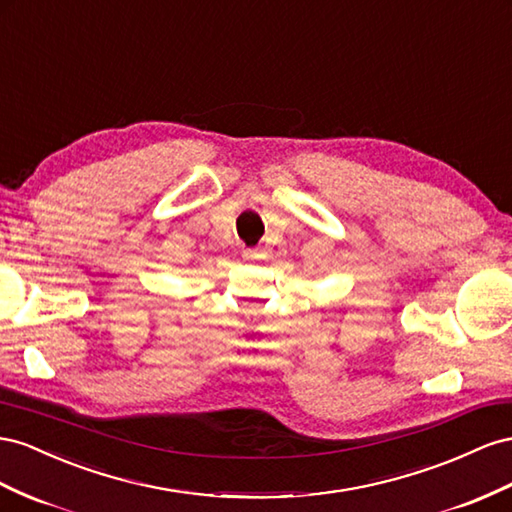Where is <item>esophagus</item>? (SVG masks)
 <instances>
[{
    "label": "esophagus",
    "instance_id": "esophagus-1",
    "mask_svg": "<svg viewBox=\"0 0 512 512\" xmlns=\"http://www.w3.org/2000/svg\"><path fill=\"white\" fill-rule=\"evenodd\" d=\"M265 256H267V252L258 250V247H254V250H243V260H247V262H254V260L265 258Z\"/></svg>",
    "mask_w": 512,
    "mask_h": 512
}]
</instances>
